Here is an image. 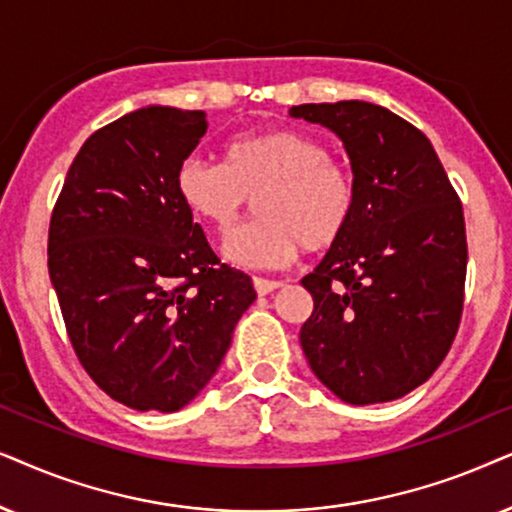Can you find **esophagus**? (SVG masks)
I'll list each match as a JSON object with an SVG mask.
<instances>
[{"label":"esophagus","instance_id":"obj_1","mask_svg":"<svg viewBox=\"0 0 512 512\" xmlns=\"http://www.w3.org/2000/svg\"><path fill=\"white\" fill-rule=\"evenodd\" d=\"M252 285H255L257 295H269V292L283 288V281H269V278L255 276V278H252Z\"/></svg>","mask_w":512,"mask_h":512}]
</instances>
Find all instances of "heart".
Segmentation results:
<instances>
[{
  "label": "heart",
  "mask_w": 512,
  "mask_h": 512,
  "mask_svg": "<svg viewBox=\"0 0 512 512\" xmlns=\"http://www.w3.org/2000/svg\"><path fill=\"white\" fill-rule=\"evenodd\" d=\"M175 192L217 231H227L255 196L260 215L222 243L224 257L241 267L278 269L302 248H335L356 213L351 168L316 135L285 126L236 135L224 145V163L187 156L175 170Z\"/></svg>",
  "instance_id": "b5f03b06"
}]
</instances>
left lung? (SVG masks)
<instances>
[{"mask_svg": "<svg viewBox=\"0 0 512 512\" xmlns=\"http://www.w3.org/2000/svg\"><path fill=\"white\" fill-rule=\"evenodd\" d=\"M330 128L356 180L342 241L302 278L313 311L299 332L311 370L349 405L403 398L445 360L463 311L466 224L431 140L363 100L297 105Z\"/></svg>", "mask_w": 512, "mask_h": 512, "instance_id": "left-lung-1", "label": "left lung"}]
</instances>
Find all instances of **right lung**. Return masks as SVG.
Returning a JSON list of instances; mask_svg holds the SVG:
<instances>
[{
	"label": "right lung",
	"instance_id": "add662e5",
	"mask_svg": "<svg viewBox=\"0 0 512 512\" xmlns=\"http://www.w3.org/2000/svg\"><path fill=\"white\" fill-rule=\"evenodd\" d=\"M206 131L201 109L149 105L112 121L81 145L51 215L49 276L74 353L138 412L192 403L257 297L175 192Z\"/></svg>",
	"mask_w": 512,
	"mask_h": 512
}]
</instances>
